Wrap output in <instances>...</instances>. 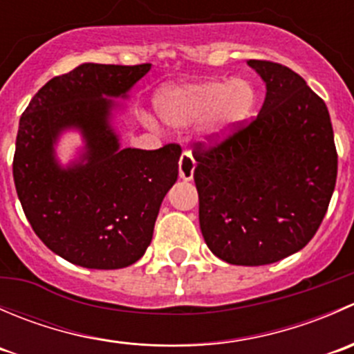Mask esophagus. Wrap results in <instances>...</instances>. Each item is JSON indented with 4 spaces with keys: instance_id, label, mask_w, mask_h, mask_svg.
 I'll use <instances>...</instances> for the list:
<instances>
[{
    "instance_id": "obj_1",
    "label": "esophagus",
    "mask_w": 354,
    "mask_h": 354,
    "mask_svg": "<svg viewBox=\"0 0 354 354\" xmlns=\"http://www.w3.org/2000/svg\"><path fill=\"white\" fill-rule=\"evenodd\" d=\"M178 169H180V178L185 181H190L194 178L195 171V159L192 157L190 152H183L178 162Z\"/></svg>"
}]
</instances>
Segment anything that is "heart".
<instances>
[{
	"instance_id": "heart-1",
	"label": "heart",
	"mask_w": 354,
	"mask_h": 354,
	"mask_svg": "<svg viewBox=\"0 0 354 354\" xmlns=\"http://www.w3.org/2000/svg\"><path fill=\"white\" fill-rule=\"evenodd\" d=\"M257 104V91L246 78L203 80L174 85L159 95L160 116L176 128L190 127L207 117L202 128L205 144L226 140L252 114Z\"/></svg>"
}]
</instances>
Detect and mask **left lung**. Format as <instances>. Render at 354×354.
I'll use <instances>...</instances> for the list:
<instances>
[{"label":"left lung","instance_id":"left-lung-1","mask_svg":"<svg viewBox=\"0 0 354 354\" xmlns=\"http://www.w3.org/2000/svg\"><path fill=\"white\" fill-rule=\"evenodd\" d=\"M266 84L259 116L217 147L195 149L198 219L210 252L233 266H267L319 230L337 176L326 102L279 63L248 59Z\"/></svg>","mask_w":354,"mask_h":354}]
</instances>
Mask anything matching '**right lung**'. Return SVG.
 Returning a JSON list of instances; mask_svg holds the SVG:
<instances>
[{"instance_id":"right-lung-1","label":"right lung","mask_w":354,"mask_h":354,"mask_svg":"<svg viewBox=\"0 0 354 354\" xmlns=\"http://www.w3.org/2000/svg\"><path fill=\"white\" fill-rule=\"evenodd\" d=\"M82 63L51 78L28 102L17 135L13 180L22 209L51 252L87 269H123L152 241L160 203L176 183L180 145L123 149L118 99L151 70ZM84 145L68 165L55 145L65 131Z\"/></svg>"}]
</instances>
